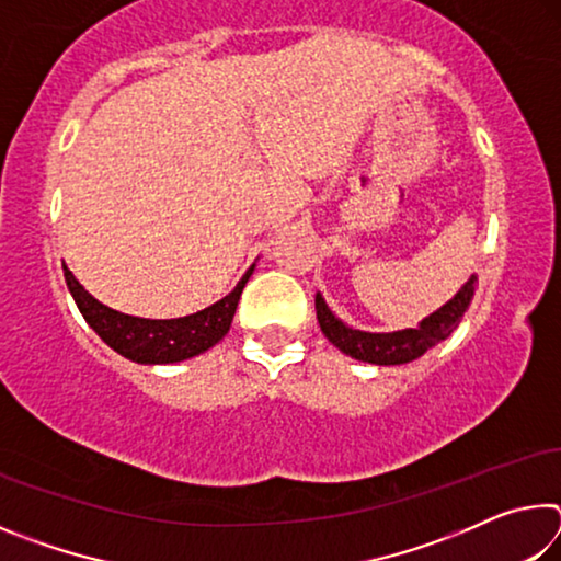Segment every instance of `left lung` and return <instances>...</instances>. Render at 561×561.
Wrapping results in <instances>:
<instances>
[{"label":"left lung","mask_w":561,"mask_h":561,"mask_svg":"<svg viewBox=\"0 0 561 561\" xmlns=\"http://www.w3.org/2000/svg\"><path fill=\"white\" fill-rule=\"evenodd\" d=\"M474 284H478V277H470V282L445 307H440L428 319H423L417 329L393 331V334H368V331L348 329L344 321L331 314L321 294H317L314 301L317 319L324 336L339 351H344L346 356L378 366H398L423 356L431 346L453 334V329L460 324L465 309L470 307L474 297Z\"/></svg>","instance_id":"8db88e82"}]
</instances>
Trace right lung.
I'll use <instances>...</instances> for the list:
<instances>
[{"instance_id":"right-lung-1","label":"right lung","mask_w":561,"mask_h":561,"mask_svg":"<svg viewBox=\"0 0 561 561\" xmlns=\"http://www.w3.org/2000/svg\"><path fill=\"white\" fill-rule=\"evenodd\" d=\"M254 267L247 270L240 284L197 314H190L183 319H138L121 314L116 309H108L106 304L93 299L91 294L76 282L69 267L64 264L66 287H69L76 307L89 321V327L106 341V344L118 351L121 356L138 364H175V360L193 358L203 351L213 348L227 331H230L237 301L244 289L247 279H250Z\"/></svg>"}]
</instances>
